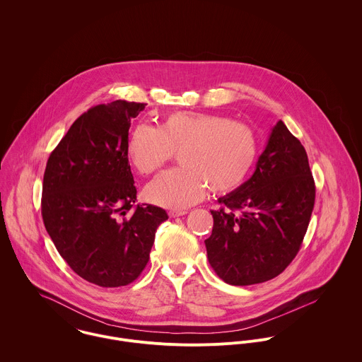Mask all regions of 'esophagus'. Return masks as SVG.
<instances>
[{"label": "esophagus", "instance_id": "obj_1", "mask_svg": "<svg viewBox=\"0 0 362 362\" xmlns=\"http://www.w3.org/2000/svg\"><path fill=\"white\" fill-rule=\"evenodd\" d=\"M168 214H170V217H180V216L187 214V210H170Z\"/></svg>", "mask_w": 362, "mask_h": 362}]
</instances>
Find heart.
I'll use <instances>...</instances> for the list:
<instances>
[{"mask_svg": "<svg viewBox=\"0 0 362 362\" xmlns=\"http://www.w3.org/2000/svg\"><path fill=\"white\" fill-rule=\"evenodd\" d=\"M257 132L220 114L177 111L158 128L138 124L128 139V158L144 175L153 174L178 153L181 167L160 174L145 188L157 206L185 209L197 204L206 185L216 194L241 187L258 157Z\"/></svg>", "mask_w": 362, "mask_h": 362, "instance_id": "obj_1", "label": "heart"}]
</instances>
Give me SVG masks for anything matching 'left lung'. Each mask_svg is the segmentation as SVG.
Masks as SVG:
<instances>
[{
  "instance_id": "left-lung-1",
  "label": "left lung",
  "mask_w": 362,
  "mask_h": 362,
  "mask_svg": "<svg viewBox=\"0 0 362 362\" xmlns=\"http://www.w3.org/2000/svg\"><path fill=\"white\" fill-rule=\"evenodd\" d=\"M210 210L207 259L231 286L279 276L296 258L310 224L315 182L301 142L280 119L272 128L252 177Z\"/></svg>"
}]
</instances>
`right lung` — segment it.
<instances>
[{
  "instance_id": "obj_1",
  "label": "right lung",
  "mask_w": 362,
  "mask_h": 362,
  "mask_svg": "<svg viewBox=\"0 0 362 362\" xmlns=\"http://www.w3.org/2000/svg\"><path fill=\"white\" fill-rule=\"evenodd\" d=\"M146 104L115 100L83 112L49 157L42 214L59 255L89 283L119 287L145 269L161 207L136 205L128 161L131 119Z\"/></svg>"
}]
</instances>
